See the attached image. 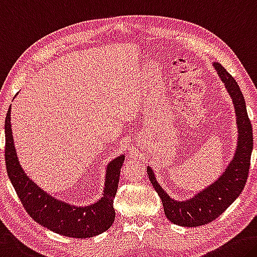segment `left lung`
<instances>
[{
	"instance_id": "left-lung-1",
	"label": "left lung",
	"mask_w": 257,
	"mask_h": 257,
	"mask_svg": "<svg viewBox=\"0 0 257 257\" xmlns=\"http://www.w3.org/2000/svg\"><path fill=\"white\" fill-rule=\"evenodd\" d=\"M213 66L232 98L237 116V149L225 172L194 197L178 201L170 197L160 186L152 168L150 166L146 168L150 182L161 199L167 218L181 226H201L216 219L242 192L249 172L253 150V129L247 114L245 98L238 83L225 68L218 63H214Z\"/></svg>"
}]
</instances>
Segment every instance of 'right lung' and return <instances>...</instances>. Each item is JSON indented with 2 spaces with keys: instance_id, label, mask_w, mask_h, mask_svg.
<instances>
[{
  "instance_id": "add662e5",
  "label": "right lung",
  "mask_w": 257,
  "mask_h": 257,
  "mask_svg": "<svg viewBox=\"0 0 257 257\" xmlns=\"http://www.w3.org/2000/svg\"><path fill=\"white\" fill-rule=\"evenodd\" d=\"M11 107V106H10ZM6 165L10 181L23 206L36 223L47 229L71 238H91L103 233L115 219L113 201L119 184L124 154L108 162L105 174L103 197L89 206L77 207L51 197L27 176L20 166L11 129V109L7 113Z\"/></svg>"
}]
</instances>
